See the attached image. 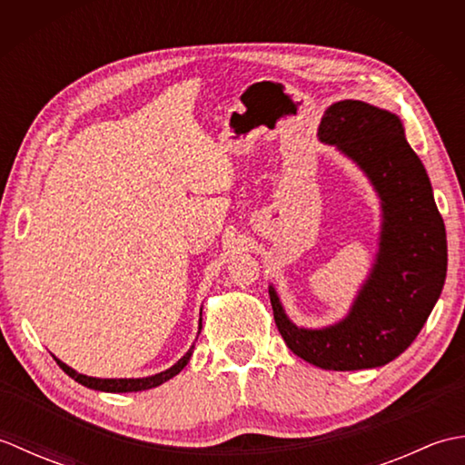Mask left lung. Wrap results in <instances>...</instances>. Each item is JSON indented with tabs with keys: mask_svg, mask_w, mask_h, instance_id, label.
I'll use <instances>...</instances> for the list:
<instances>
[{
	"mask_svg": "<svg viewBox=\"0 0 465 465\" xmlns=\"http://www.w3.org/2000/svg\"><path fill=\"white\" fill-rule=\"evenodd\" d=\"M318 137L358 165L380 197L378 252L340 322L295 325L270 283L273 320L285 345L322 370L381 368L410 348L440 300L448 272L446 225L396 114L360 100L335 102Z\"/></svg>",
	"mask_w": 465,
	"mask_h": 465,
	"instance_id": "1",
	"label": "left lung"
}]
</instances>
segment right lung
<instances>
[{
  "instance_id": "add662e5",
  "label": "right lung",
  "mask_w": 465,
  "mask_h": 465,
  "mask_svg": "<svg viewBox=\"0 0 465 465\" xmlns=\"http://www.w3.org/2000/svg\"><path fill=\"white\" fill-rule=\"evenodd\" d=\"M200 331H202V318H200ZM197 331V335H200ZM195 345H192L190 350L183 353V358L177 360L172 368H167L165 371L160 373H153V375H147V378H92V375H84L80 371H75L74 368H69L67 363H64L62 360H57L54 355V360L57 361L59 368H62L69 378L75 380L77 383L85 385V388L90 390H97V391H110V393H125V391H143V390H152L157 388V385L165 383L167 380H172L173 375L180 373L187 363L192 360V353H193Z\"/></svg>"
}]
</instances>
